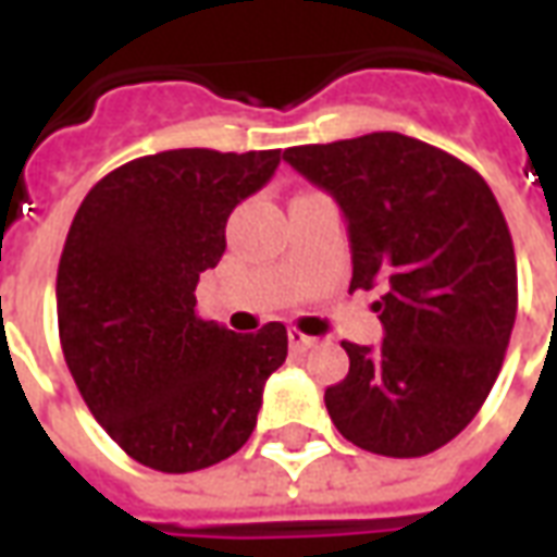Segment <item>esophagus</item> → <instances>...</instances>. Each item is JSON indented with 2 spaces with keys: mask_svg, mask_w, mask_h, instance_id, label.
Listing matches in <instances>:
<instances>
[{
  "mask_svg": "<svg viewBox=\"0 0 557 557\" xmlns=\"http://www.w3.org/2000/svg\"><path fill=\"white\" fill-rule=\"evenodd\" d=\"M289 345H292V351H307V348H312V345H315V339H312V336H307V333H300L292 327Z\"/></svg>",
  "mask_w": 557,
  "mask_h": 557,
  "instance_id": "34e87169",
  "label": "esophagus"
}]
</instances>
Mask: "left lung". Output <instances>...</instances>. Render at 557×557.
<instances>
[{"mask_svg": "<svg viewBox=\"0 0 557 557\" xmlns=\"http://www.w3.org/2000/svg\"><path fill=\"white\" fill-rule=\"evenodd\" d=\"M283 159L339 203L351 292L383 286L377 348L342 342L333 425L383 457H422L475 419L517 319V257L490 185L401 132L289 147Z\"/></svg>", "mask_w": 557, "mask_h": 557, "instance_id": "obj_1", "label": "left lung"}]
</instances>
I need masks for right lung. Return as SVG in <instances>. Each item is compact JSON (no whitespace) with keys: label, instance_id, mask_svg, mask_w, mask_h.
Masks as SVG:
<instances>
[{"label":"right lung","instance_id":"add662e5","mask_svg":"<svg viewBox=\"0 0 557 557\" xmlns=\"http://www.w3.org/2000/svg\"><path fill=\"white\" fill-rule=\"evenodd\" d=\"M280 150H164L102 176L59 262V336L85 405L144 467L197 472L245 446L289 336L197 315V280L224 226L274 176Z\"/></svg>","mask_w":557,"mask_h":557}]
</instances>
